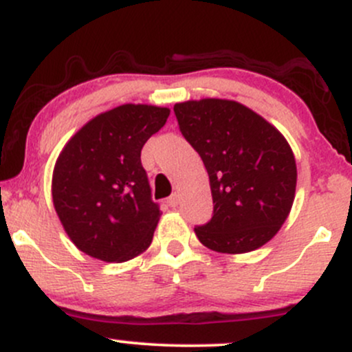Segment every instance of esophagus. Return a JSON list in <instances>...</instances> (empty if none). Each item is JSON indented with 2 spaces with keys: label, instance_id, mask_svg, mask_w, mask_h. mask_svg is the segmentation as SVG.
Returning <instances> with one entry per match:
<instances>
[{
  "label": "esophagus",
  "instance_id": "esophagus-1",
  "mask_svg": "<svg viewBox=\"0 0 352 352\" xmlns=\"http://www.w3.org/2000/svg\"><path fill=\"white\" fill-rule=\"evenodd\" d=\"M179 195H177V193H173V195H170L167 199V204H168V207H172V208H175L177 205H179Z\"/></svg>",
  "mask_w": 352,
  "mask_h": 352
}]
</instances>
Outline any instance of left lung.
I'll return each mask as SVG.
<instances>
[{
    "mask_svg": "<svg viewBox=\"0 0 352 352\" xmlns=\"http://www.w3.org/2000/svg\"><path fill=\"white\" fill-rule=\"evenodd\" d=\"M173 112L208 172L213 217L195 228L200 243L228 254L268 243L292 212L296 192V160L288 140L236 100H185Z\"/></svg>",
    "mask_w": 352,
    "mask_h": 352,
    "instance_id": "obj_1",
    "label": "left lung"
}]
</instances>
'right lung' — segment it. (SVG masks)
Here are the masks:
<instances>
[{
	"mask_svg": "<svg viewBox=\"0 0 352 352\" xmlns=\"http://www.w3.org/2000/svg\"><path fill=\"white\" fill-rule=\"evenodd\" d=\"M170 109L124 104L89 120L67 140L52 172V204L80 252L122 263L152 243L160 210L140 151Z\"/></svg>",
	"mask_w": 352,
	"mask_h": 352,
	"instance_id": "right-lung-1",
	"label": "right lung"
}]
</instances>
